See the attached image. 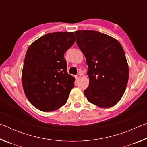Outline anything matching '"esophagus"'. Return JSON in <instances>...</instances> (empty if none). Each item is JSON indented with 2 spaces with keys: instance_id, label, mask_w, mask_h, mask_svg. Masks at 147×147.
Returning a JSON list of instances; mask_svg holds the SVG:
<instances>
[{
  "instance_id": "1",
  "label": "esophagus",
  "mask_w": 147,
  "mask_h": 147,
  "mask_svg": "<svg viewBox=\"0 0 147 147\" xmlns=\"http://www.w3.org/2000/svg\"><path fill=\"white\" fill-rule=\"evenodd\" d=\"M81 76H82V74L81 73H78V74H77V75L75 76V78H76V80H79L80 78H81Z\"/></svg>"
}]
</instances>
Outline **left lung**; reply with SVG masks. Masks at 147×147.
Instances as JSON below:
<instances>
[{"label": "left lung", "instance_id": "obj_1", "mask_svg": "<svg viewBox=\"0 0 147 147\" xmlns=\"http://www.w3.org/2000/svg\"><path fill=\"white\" fill-rule=\"evenodd\" d=\"M75 34L88 66L86 97L100 108L113 106L123 96L128 80V65L123 47L115 38L98 31L84 30Z\"/></svg>", "mask_w": 147, "mask_h": 147}]
</instances>
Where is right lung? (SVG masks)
Here are the masks:
<instances>
[{"label":"right lung","mask_w":147,"mask_h":147,"mask_svg":"<svg viewBox=\"0 0 147 147\" xmlns=\"http://www.w3.org/2000/svg\"><path fill=\"white\" fill-rule=\"evenodd\" d=\"M75 40L74 32H53L34 41L27 50L22 84L28 100L39 110H56L67 101L75 78L67 72L63 56Z\"/></svg>","instance_id":"right-lung-1"}]
</instances>
